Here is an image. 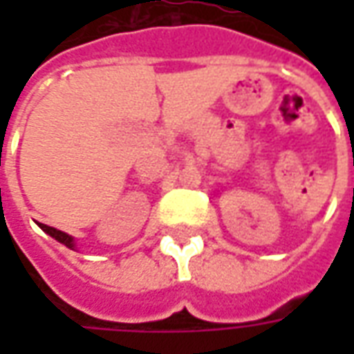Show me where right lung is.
I'll use <instances>...</instances> for the list:
<instances>
[{
    "instance_id": "right-lung-1",
    "label": "right lung",
    "mask_w": 354,
    "mask_h": 354,
    "mask_svg": "<svg viewBox=\"0 0 354 354\" xmlns=\"http://www.w3.org/2000/svg\"><path fill=\"white\" fill-rule=\"evenodd\" d=\"M39 227H41L47 235H50L53 239H57L58 243H62V245H66L68 248H75V243H73V237L72 235H68V233H64V231L60 230H55V227H50V225H45V223H37Z\"/></svg>"
}]
</instances>
